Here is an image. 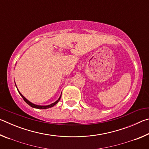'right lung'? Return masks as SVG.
Segmentation results:
<instances>
[{"label":"right lung","mask_w":149,"mask_h":149,"mask_svg":"<svg viewBox=\"0 0 149 149\" xmlns=\"http://www.w3.org/2000/svg\"><path fill=\"white\" fill-rule=\"evenodd\" d=\"M19 92V91H18ZM19 94H20V95L22 96V97L23 98V99L24 100V101L26 102L27 104H29L30 107H33V108H39V109H46V108H50V107H53V106H54L55 104H56L57 103H58V102L60 100V98H61V96H60V98L58 99L56 102H54V103H52V104H50V105H48V106H39V105H35V104H33V103H31V102H29V100H27L26 98H25L23 95H22L21 93H19Z\"/></svg>","instance_id":"add662e5"}]
</instances>
